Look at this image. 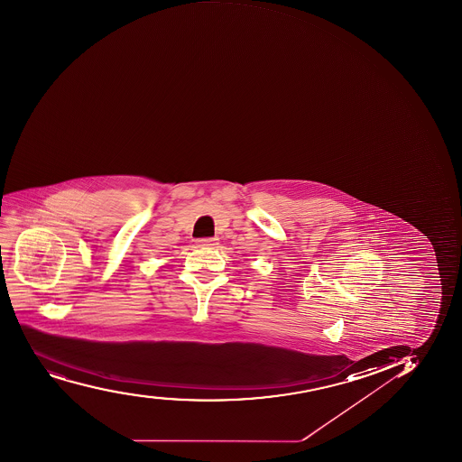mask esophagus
I'll list each match as a JSON object with an SVG mask.
<instances>
[{"label": "esophagus", "mask_w": 462, "mask_h": 462, "mask_svg": "<svg viewBox=\"0 0 462 462\" xmlns=\"http://www.w3.org/2000/svg\"><path fill=\"white\" fill-rule=\"evenodd\" d=\"M197 245L201 248H212L218 245V239L217 238H203L197 241Z\"/></svg>", "instance_id": "esophagus-1"}]
</instances>
